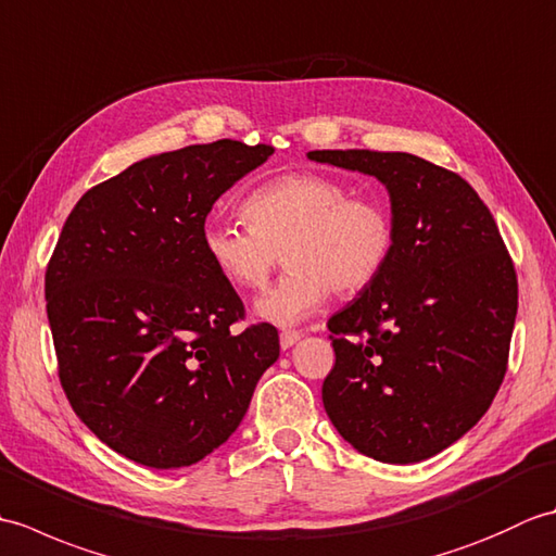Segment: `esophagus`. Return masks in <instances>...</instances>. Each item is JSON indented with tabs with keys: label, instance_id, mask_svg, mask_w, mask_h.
Instances as JSON below:
<instances>
[{
	"label": "esophagus",
	"instance_id": "34e87169",
	"mask_svg": "<svg viewBox=\"0 0 556 556\" xmlns=\"http://www.w3.org/2000/svg\"><path fill=\"white\" fill-rule=\"evenodd\" d=\"M303 337V332H296V329H287V332H281L279 334V344H281V349H291L293 344H296V341Z\"/></svg>",
	"mask_w": 556,
	"mask_h": 556
}]
</instances>
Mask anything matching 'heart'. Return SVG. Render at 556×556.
<instances>
[{
  "mask_svg": "<svg viewBox=\"0 0 556 556\" xmlns=\"http://www.w3.org/2000/svg\"><path fill=\"white\" fill-rule=\"evenodd\" d=\"M239 224L203 229L207 263L236 291L265 287L279 253L289 269L253 305L260 320L291 327L327 301L329 289L353 293L370 285L394 245L392 219L372 200L351 198L325 174H289L243 200Z\"/></svg>",
  "mask_w": 556,
  "mask_h": 556,
  "instance_id": "obj_1",
  "label": "heart"
}]
</instances>
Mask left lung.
Returning <instances> with one entry per match:
<instances>
[{
    "mask_svg": "<svg viewBox=\"0 0 556 556\" xmlns=\"http://www.w3.org/2000/svg\"><path fill=\"white\" fill-rule=\"evenodd\" d=\"M308 160L375 176L394 227L380 275L327 323L337 363L325 410L361 454L418 464L460 440L497 394L518 308L514 263L458 174L408 152L313 150Z\"/></svg>",
    "mask_w": 556,
    "mask_h": 556,
    "instance_id": "obj_1",
    "label": "left lung"
}]
</instances>
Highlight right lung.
<instances>
[{
  "mask_svg": "<svg viewBox=\"0 0 556 556\" xmlns=\"http://www.w3.org/2000/svg\"><path fill=\"white\" fill-rule=\"evenodd\" d=\"M271 152L217 140L146 157L90 188L59 236L45 275L59 380L90 432L136 464L215 452L279 358L271 325L231 332L243 303L203 251L212 205Z\"/></svg>",
  "mask_w": 556,
  "mask_h": 556,
  "instance_id": "obj_1",
  "label": "right lung"
}]
</instances>
